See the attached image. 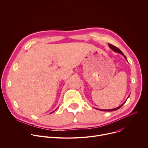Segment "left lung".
<instances>
[{
    "mask_svg": "<svg viewBox=\"0 0 148 148\" xmlns=\"http://www.w3.org/2000/svg\"><path fill=\"white\" fill-rule=\"evenodd\" d=\"M108 46H109V47L111 48V50H112L114 51H115V52H116V53H119V54H122L124 57H125V58L127 60V58H126V57H125V56L123 54V53L118 49V48H117V47H116L115 46H113V45H111V44H108ZM127 61H128V60H127ZM129 97H130V95L128 96V98H129ZM127 98V99H128ZM127 99H126V100H127ZM126 100L123 103H122L121 105H119V107H118L117 108H114V109H111V110H101V109H98V108H95V109H97V110H100V111H116V110H118V109H119L122 105L125 103V102L126 101Z\"/></svg>",
    "mask_w": 148,
    "mask_h": 148,
    "instance_id": "8db88e82",
    "label": "left lung"
}]
</instances>
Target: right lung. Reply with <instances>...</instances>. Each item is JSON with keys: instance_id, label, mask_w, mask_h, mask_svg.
<instances>
[{"instance_id": "right-lung-1", "label": "right lung", "mask_w": 148, "mask_h": 148, "mask_svg": "<svg viewBox=\"0 0 148 148\" xmlns=\"http://www.w3.org/2000/svg\"><path fill=\"white\" fill-rule=\"evenodd\" d=\"M57 109H56V110H57ZM56 110H55V111H56ZM53 112H54V111H53ZM53 112H51V113H50V114H51V113H53Z\"/></svg>"}]
</instances>
